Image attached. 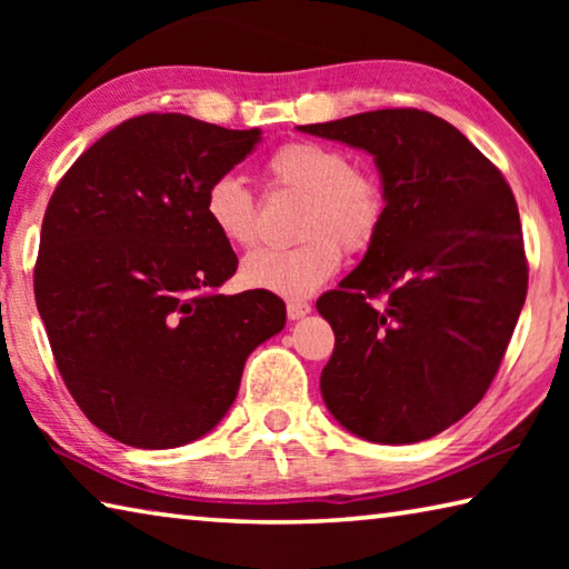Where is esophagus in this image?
I'll return each instance as SVG.
<instances>
[{
	"label": "esophagus",
	"mask_w": 569,
	"mask_h": 569,
	"mask_svg": "<svg viewBox=\"0 0 569 569\" xmlns=\"http://www.w3.org/2000/svg\"><path fill=\"white\" fill-rule=\"evenodd\" d=\"M286 313L291 321H298V319H303V316L311 313V306H308L306 301H288Z\"/></svg>",
	"instance_id": "esophagus-1"
}]
</instances>
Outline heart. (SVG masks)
Wrapping results in <instances>:
<instances>
[{"mask_svg":"<svg viewBox=\"0 0 569 569\" xmlns=\"http://www.w3.org/2000/svg\"><path fill=\"white\" fill-rule=\"evenodd\" d=\"M266 180L276 190L303 196L298 213L301 243L286 250H256L240 263V281L256 291L306 298L329 281L349 253L366 250L387 213L377 172L351 166L349 156L313 140H291L266 158ZM203 213L218 238L233 248L258 240V206L238 176H218L203 198Z\"/></svg>","mask_w":569,"mask_h":569,"instance_id":"obj_1","label":"heart"}]
</instances>
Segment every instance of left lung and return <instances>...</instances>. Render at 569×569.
Wrapping results in <instances>:
<instances>
[{"instance_id":"1","label":"left lung","mask_w":569,"mask_h":569,"mask_svg":"<svg viewBox=\"0 0 569 569\" xmlns=\"http://www.w3.org/2000/svg\"><path fill=\"white\" fill-rule=\"evenodd\" d=\"M298 130L371 152L387 198L359 268L316 303L336 336L326 407L377 445L435 437L485 397L525 306L512 190L455 124L423 110Z\"/></svg>"}]
</instances>
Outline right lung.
Instances as JSON below:
<instances>
[{
    "label": "right lung",
    "mask_w": 569,
    "mask_h": 569,
    "mask_svg": "<svg viewBox=\"0 0 569 569\" xmlns=\"http://www.w3.org/2000/svg\"><path fill=\"white\" fill-rule=\"evenodd\" d=\"M261 130L178 112L124 120L74 160L42 220L34 298L54 363L104 435L172 449L226 417L248 353L286 323L268 291L218 293L238 258L206 220L210 182Z\"/></svg>",
    "instance_id": "add662e5"
}]
</instances>
